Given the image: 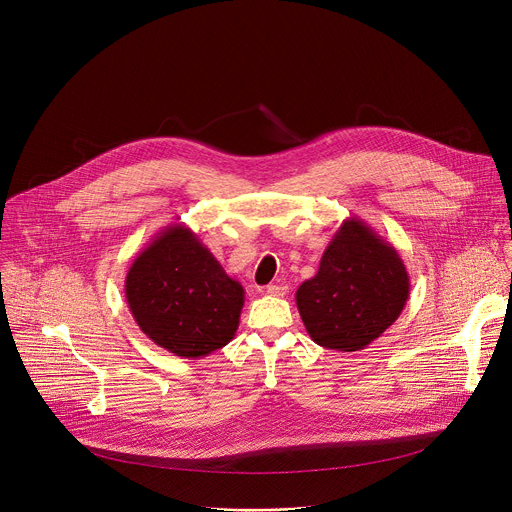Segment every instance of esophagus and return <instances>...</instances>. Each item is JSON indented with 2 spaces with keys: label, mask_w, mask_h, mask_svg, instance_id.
<instances>
[{
  "label": "esophagus",
  "mask_w": 512,
  "mask_h": 512,
  "mask_svg": "<svg viewBox=\"0 0 512 512\" xmlns=\"http://www.w3.org/2000/svg\"><path fill=\"white\" fill-rule=\"evenodd\" d=\"M265 291L269 296H283L285 291H287V285L285 283H269L267 287H265Z\"/></svg>",
  "instance_id": "obj_1"
}]
</instances>
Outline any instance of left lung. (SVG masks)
<instances>
[{
  "mask_svg": "<svg viewBox=\"0 0 512 512\" xmlns=\"http://www.w3.org/2000/svg\"><path fill=\"white\" fill-rule=\"evenodd\" d=\"M409 289V273L395 247L350 216L328 243L318 273L298 287L296 304L316 344L356 352L401 316Z\"/></svg>",
  "mask_w": 512,
  "mask_h": 512,
  "instance_id": "1",
  "label": "left lung"
}]
</instances>
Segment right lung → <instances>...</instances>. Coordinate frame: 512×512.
<instances>
[{
    "mask_svg": "<svg viewBox=\"0 0 512 512\" xmlns=\"http://www.w3.org/2000/svg\"><path fill=\"white\" fill-rule=\"evenodd\" d=\"M125 298L139 330L182 358L227 346L239 328L245 289L186 225L164 227L131 263Z\"/></svg>",
    "mask_w": 512,
    "mask_h": 512,
    "instance_id": "1",
    "label": "right lung"
}]
</instances>
